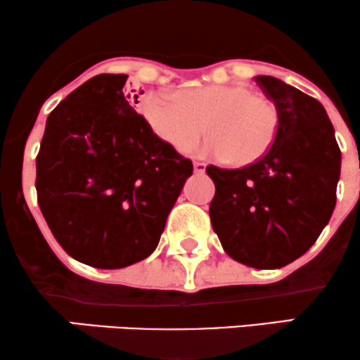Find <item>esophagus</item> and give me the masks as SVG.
<instances>
[{"label":"esophagus","instance_id":"obj_1","mask_svg":"<svg viewBox=\"0 0 360 360\" xmlns=\"http://www.w3.org/2000/svg\"><path fill=\"white\" fill-rule=\"evenodd\" d=\"M193 172L204 173L205 172V163H200V161H193Z\"/></svg>","mask_w":360,"mask_h":360}]
</instances>
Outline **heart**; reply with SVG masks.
<instances>
[{
	"label": "heart",
	"instance_id": "obj_1",
	"mask_svg": "<svg viewBox=\"0 0 360 360\" xmlns=\"http://www.w3.org/2000/svg\"><path fill=\"white\" fill-rule=\"evenodd\" d=\"M141 112L156 136L180 151L204 129L209 136L202 151L233 167H246L267 155L278 131L276 103L241 83L149 91Z\"/></svg>",
	"mask_w": 360,
	"mask_h": 360
}]
</instances>
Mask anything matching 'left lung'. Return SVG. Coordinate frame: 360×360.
<instances>
[{"label": "left lung", "mask_w": 360, "mask_h": 360, "mask_svg": "<svg viewBox=\"0 0 360 360\" xmlns=\"http://www.w3.org/2000/svg\"><path fill=\"white\" fill-rule=\"evenodd\" d=\"M255 82L278 110L272 148L240 169L207 167L209 214L224 252L253 269H281L316 241L337 202L342 155L325 107L274 76Z\"/></svg>", "instance_id": "1"}]
</instances>
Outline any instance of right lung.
Masks as SVG:
<instances>
[{
  "instance_id": "add662e5",
  "label": "right lung",
  "mask_w": 360,
  "mask_h": 360,
  "mask_svg": "<svg viewBox=\"0 0 360 360\" xmlns=\"http://www.w3.org/2000/svg\"><path fill=\"white\" fill-rule=\"evenodd\" d=\"M126 82L96 75L71 91L47 117L37 156L40 211L68 255L95 269L151 255L193 172L137 115Z\"/></svg>"
}]
</instances>
